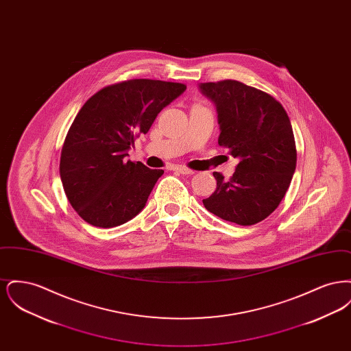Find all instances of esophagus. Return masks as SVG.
Masks as SVG:
<instances>
[{"mask_svg": "<svg viewBox=\"0 0 351 351\" xmlns=\"http://www.w3.org/2000/svg\"><path fill=\"white\" fill-rule=\"evenodd\" d=\"M173 171H176V172H179V173H183V175H193V173H195L193 169H189V168L186 167H175L173 168Z\"/></svg>", "mask_w": 351, "mask_h": 351, "instance_id": "esophagus-1", "label": "esophagus"}]
</instances>
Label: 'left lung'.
Here are the masks:
<instances>
[{"mask_svg":"<svg viewBox=\"0 0 351 351\" xmlns=\"http://www.w3.org/2000/svg\"><path fill=\"white\" fill-rule=\"evenodd\" d=\"M217 106L218 145L239 163L229 180L215 172L217 188L204 206L242 226L267 218L283 200L296 169V143L283 105L266 92L237 80L202 83Z\"/></svg>","mask_w":351,"mask_h":351,"instance_id":"1","label":"left lung"}]
</instances>
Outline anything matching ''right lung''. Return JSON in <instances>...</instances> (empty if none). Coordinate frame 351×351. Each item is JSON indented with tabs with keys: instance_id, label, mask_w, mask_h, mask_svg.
I'll return each mask as SVG.
<instances>
[{
	"instance_id": "1",
	"label": "right lung",
	"mask_w": 351,
	"mask_h": 351,
	"mask_svg": "<svg viewBox=\"0 0 351 351\" xmlns=\"http://www.w3.org/2000/svg\"><path fill=\"white\" fill-rule=\"evenodd\" d=\"M186 85L133 79L102 88L86 101L68 130L60 178L76 213L97 228H114L146 205L163 169L125 160L141 134Z\"/></svg>"
}]
</instances>
